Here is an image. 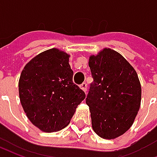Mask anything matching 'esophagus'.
Returning a JSON list of instances; mask_svg holds the SVG:
<instances>
[{
    "label": "esophagus",
    "instance_id": "34e87169",
    "mask_svg": "<svg viewBox=\"0 0 157 157\" xmlns=\"http://www.w3.org/2000/svg\"><path fill=\"white\" fill-rule=\"evenodd\" d=\"M80 87H81V89H82V91L84 92H86V89H87V85H86V83H82V85L80 86Z\"/></svg>",
    "mask_w": 157,
    "mask_h": 157
}]
</instances>
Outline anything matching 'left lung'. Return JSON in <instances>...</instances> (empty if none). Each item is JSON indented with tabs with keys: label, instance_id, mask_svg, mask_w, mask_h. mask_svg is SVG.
<instances>
[{
	"label": "left lung",
	"instance_id": "8db88e82",
	"mask_svg": "<svg viewBox=\"0 0 157 157\" xmlns=\"http://www.w3.org/2000/svg\"><path fill=\"white\" fill-rule=\"evenodd\" d=\"M93 82L86 103L93 130L101 138L113 140L128 131L141 102L137 72L126 59L110 48L89 57Z\"/></svg>",
	"mask_w": 157,
	"mask_h": 157
}]
</instances>
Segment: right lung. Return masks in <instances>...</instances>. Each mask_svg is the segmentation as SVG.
Here are the masks:
<instances>
[{
	"instance_id": "add662e5",
	"label": "right lung",
	"mask_w": 157,
	"mask_h": 157,
	"mask_svg": "<svg viewBox=\"0 0 157 157\" xmlns=\"http://www.w3.org/2000/svg\"><path fill=\"white\" fill-rule=\"evenodd\" d=\"M70 57L61 49L49 48L33 57L21 72L20 102L28 118L41 131L65 128L86 98L72 82Z\"/></svg>"
}]
</instances>
